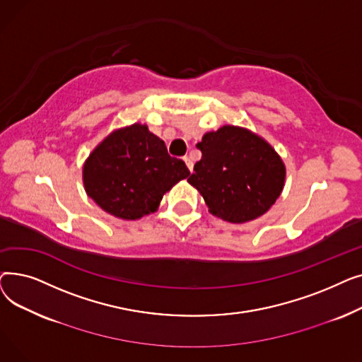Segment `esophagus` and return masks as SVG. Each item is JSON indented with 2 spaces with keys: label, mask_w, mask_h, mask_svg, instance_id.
<instances>
[{
  "label": "esophagus",
  "mask_w": 362,
  "mask_h": 362,
  "mask_svg": "<svg viewBox=\"0 0 362 362\" xmlns=\"http://www.w3.org/2000/svg\"><path fill=\"white\" fill-rule=\"evenodd\" d=\"M183 161L186 163V165H187V168H189V170H191V171L194 170V161H192V158H191V157L185 156V157H183Z\"/></svg>",
  "instance_id": "obj_1"
}]
</instances>
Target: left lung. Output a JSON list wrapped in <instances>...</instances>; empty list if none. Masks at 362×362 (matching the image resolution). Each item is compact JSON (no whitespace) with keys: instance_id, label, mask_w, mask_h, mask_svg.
<instances>
[{"instance_id":"left-lung-1","label":"left lung","mask_w":362,"mask_h":362,"mask_svg":"<svg viewBox=\"0 0 362 362\" xmlns=\"http://www.w3.org/2000/svg\"><path fill=\"white\" fill-rule=\"evenodd\" d=\"M197 146L202 157L187 182L213 216L246 223L267 213L280 197L286 168L274 148L251 130L223 126L205 133Z\"/></svg>"}]
</instances>
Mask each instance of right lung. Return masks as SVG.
<instances>
[{
	"instance_id": "obj_1",
	"label": "right lung",
	"mask_w": 362,
	"mask_h": 362,
	"mask_svg": "<svg viewBox=\"0 0 362 362\" xmlns=\"http://www.w3.org/2000/svg\"><path fill=\"white\" fill-rule=\"evenodd\" d=\"M191 171L170 157L165 144L145 124L114 130L83 164V186L89 198L108 214L138 220L157 211L164 197Z\"/></svg>"
}]
</instances>
